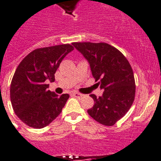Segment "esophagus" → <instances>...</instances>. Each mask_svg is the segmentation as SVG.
I'll use <instances>...</instances> for the list:
<instances>
[{"label":"esophagus","mask_w":161,"mask_h":161,"mask_svg":"<svg viewBox=\"0 0 161 161\" xmlns=\"http://www.w3.org/2000/svg\"><path fill=\"white\" fill-rule=\"evenodd\" d=\"M73 96L75 97V98H77V99H80V98H82L84 96V95L80 94V93H77V92H74L73 93Z\"/></svg>","instance_id":"esophagus-1"}]
</instances>
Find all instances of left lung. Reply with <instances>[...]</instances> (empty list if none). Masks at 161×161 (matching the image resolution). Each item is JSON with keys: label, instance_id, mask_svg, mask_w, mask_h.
<instances>
[{"label": "left lung", "instance_id": "left-lung-1", "mask_svg": "<svg viewBox=\"0 0 161 161\" xmlns=\"http://www.w3.org/2000/svg\"><path fill=\"white\" fill-rule=\"evenodd\" d=\"M90 63L95 81L104 89L102 96L90 95L95 104L87 110L104 126H113L130 109L136 93L134 74L125 56L106 42H72Z\"/></svg>", "mask_w": 161, "mask_h": 161}]
</instances>
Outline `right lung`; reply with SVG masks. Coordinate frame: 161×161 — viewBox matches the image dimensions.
<instances>
[{
  "label": "right lung",
  "mask_w": 161,
  "mask_h": 161,
  "mask_svg": "<svg viewBox=\"0 0 161 161\" xmlns=\"http://www.w3.org/2000/svg\"><path fill=\"white\" fill-rule=\"evenodd\" d=\"M74 49L61 44L34 49L17 66L10 84V101L19 119L29 127L42 128L61 114L69 98L47 90L60 63Z\"/></svg>",
  "instance_id": "obj_1"
}]
</instances>
